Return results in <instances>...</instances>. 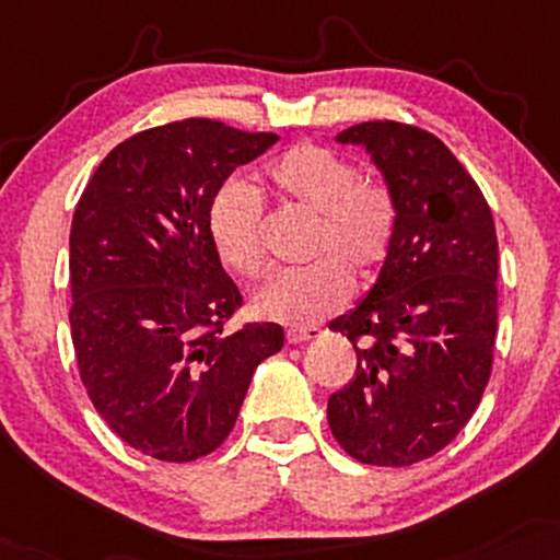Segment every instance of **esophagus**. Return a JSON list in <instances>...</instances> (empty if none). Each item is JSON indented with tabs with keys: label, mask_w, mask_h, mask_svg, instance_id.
Masks as SVG:
<instances>
[{
	"label": "esophagus",
	"mask_w": 560,
	"mask_h": 560,
	"mask_svg": "<svg viewBox=\"0 0 560 560\" xmlns=\"http://www.w3.org/2000/svg\"><path fill=\"white\" fill-rule=\"evenodd\" d=\"M318 336H320L318 328H289L287 341L289 345H305V341L318 339Z\"/></svg>",
	"instance_id": "esophagus-1"
}]
</instances>
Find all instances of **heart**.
Wrapping results in <instances>:
<instances>
[{"instance_id": "obj_1", "label": "heart", "mask_w": 560, "mask_h": 560, "mask_svg": "<svg viewBox=\"0 0 560 560\" xmlns=\"http://www.w3.org/2000/svg\"><path fill=\"white\" fill-rule=\"evenodd\" d=\"M279 200L318 215L313 262L276 271L250 292L262 320L310 326L345 305L349 275L368 281L386 262L396 234V200L388 187L360 179V172L328 148L302 143L268 166ZM208 237L221 262L242 276L262 266V208L247 182L226 179L208 206Z\"/></svg>"}]
</instances>
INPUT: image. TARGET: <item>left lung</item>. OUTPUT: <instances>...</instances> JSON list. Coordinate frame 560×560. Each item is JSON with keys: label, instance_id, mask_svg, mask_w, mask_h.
<instances>
[{"label": "left lung", "instance_id": "1", "mask_svg": "<svg viewBox=\"0 0 560 560\" xmlns=\"http://www.w3.org/2000/svg\"><path fill=\"white\" fill-rule=\"evenodd\" d=\"M368 153L396 200L375 284L331 320L354 345V378L328 399L349 456L409 467L475 415L495 347L498 240L480 187L435 135L375 119L336 135Z\"/></svg>", "mask_w": 560, "mask_h": 560}]
</instances>
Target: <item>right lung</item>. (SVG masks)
Wrapping results in <instances>:
<instances>
[{"instance_id": "right-lung-1", "label": "right lung", "mask_w": 560, "mask_h": 560, "mask_svg": "<svg viewBox=\"0 0 560 560\" xmlns=\"http://www.w3.org/2000/svg\"><path fill=\"white\" fill-rule=\"evenodd\" d=\"M279 135L182 119L98 164L70 229V328L96 412L127 446L195 462L226 441L276 323L226 331L242 305L208 237V206Z\"/></svg>"}]
</instances>
